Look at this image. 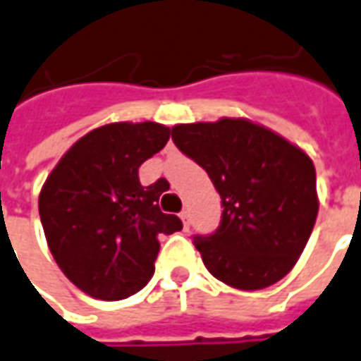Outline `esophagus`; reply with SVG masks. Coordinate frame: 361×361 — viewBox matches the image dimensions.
Returning <instances> with one entry per match:
<instances>
[{"label": "esophagus", "instance_id": "34e87169", "mask_svg": "<svg viewBox=\"0 0 361 361\" xmlns=\"http://www.w3.org/2000/svg\"><path fill=\"white\" fill-rule=\"evenodd\" d=\"M180 219L183 221V226H185V228H189V211L188 209H185V211H181Z\"/></svg>", "mask_w": 361, "mask_h": 361}]
</instances>
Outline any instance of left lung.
<instances>
[{
  "mask_svg": "<svg viewBox=\"0 0 361 361\" xmlns=\"http://www.w3.org/2000/svg\"><path fill=\"white\" fill-rule=\"evenodd\" d=\"M172 138L209 173L223 203L215 233L193 238L205 268L244 291L286 277L319 213L311 158L248 119L176 125Z\"/></svg>",
  "mask_w": 361,
  "mask_h": 361,
  "instance_id": "8db88e82",
  "label": "left lung"
}]
</instances>
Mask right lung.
<instances>
[{"mask_svg":"<svg viewBox=\"0 0 361 361\" xmlns=\"http://www.w3.org/2000/svg\"><path fill=\"white\" fill-rule=\"evenodd\" d=\"M170 128L111 123L93 128L60 158L39 195L40 223L64 276L103 301L130 297L154 274L160 234L181 231L158 207V180L145 188L140 164L160 152Z\"/></svg>","mask_w":361,"mask_h":361,"instance_id":"obj_1","label":"right lung"}]
</instances>
